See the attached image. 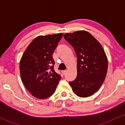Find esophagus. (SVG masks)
I'll return each mask as SVG.
<instances>
[{"instance_id":"obj_1","label":"esophagus","mask_w":125,"mask_h":125,"mask_svg":"<svg viewBox=\"0 0 125 125\" xmlns=\"http://www.w3.org/2000/svg\"><path fill=\"white\" fill-rule=\"evenodd\" d=\"M66 71H62V73L63 75H64L66 73Z\"/></svg>"}]
</instances>
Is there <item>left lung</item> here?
<instances>
[{"label":"left lung","mask_w":125,"mask_h":125,"mask_svg":"<svg viewBox=\"0 0 125 125\" xmlns=\"http://www.w3.org/2000/svg\"><path fill=\"white\" fill-rule=\"evenodd\" d=\"M64 39L73 48L77 56V77L70 82L76 95L86 97L99 89L107 71V59L104 48L88 31L67 33Z\"/></svg>","instance_id":"1"}]
</instances>
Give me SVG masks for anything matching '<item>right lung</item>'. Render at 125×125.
<instances>
[{"label":"right lung","instance_id":"right-lung-1","mask_svg":"<svg viewBox=\"0 0 125 125\" xmlns=\"http://www.w3.org/2000/svg\"><path fill=\"white\" fill-rule=\"evenodd\" d=\"M63 33L39 36L29 44L20 61L21 81L34 97L40 99L52 95L61 76L54 71L52 54Z\"/></svg>","mask_w":125,"mask_h":125}]
</instances>
